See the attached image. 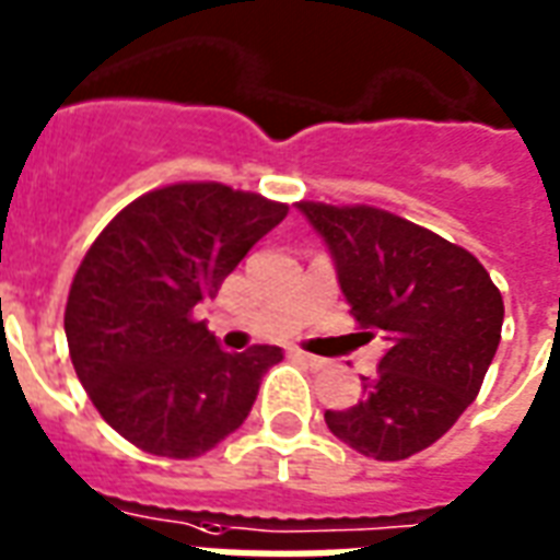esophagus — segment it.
Masks as SVG:
<instances>
[{
  "instance_id": "obj_1",
  "label": "esophagus",
  "mask_w": 560,
  "mask_h": 560,
  "mask_svg": "<svg viewBox=\"0 0 560 560\" xmlns=\"http://www.w3.org/2000/svg\"><path fill=\"white\" fill-rule=\"evenodd\" d=\"M290 355L296 358V361H302V364H305V366H311V370H323V366H326V361H323V358L308 355V352H302V349H293Z\"/></svg>"
}]
</instances>
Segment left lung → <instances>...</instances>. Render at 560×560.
<instances>
[{"label":"left lung","instance_id":"left-lung-1","mask_svg":"<svg viewBox=\"0 0 560 560\" xmlns=\"http://www.w3.org/2000/svg\"><path fill=\"white\" fill-rule=\"evenodd\" d=\"M296 208L326 243L364 337L384 340L364 396L326 411V425L366 458H411L479 396L502 337V293L467 249L402 217L366 205Z\"/></svg>","mask_w":560,"mask_h":560}]
</instances>
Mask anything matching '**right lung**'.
<instances>
[{"mask_svg": "<svg viewBox=\"0 0 560 560\" xmlns=\"http://www.w3.org/2000/svg\"><path fill=\"white\" fill-rule=\"evenodd\" d=\"M284 217L288 205L190 182L105 225L72 279L63 331L114 432L161 458H199L249 417L281 349L225 352L194 311Z\"/></svg>", "mask_w": 560, "mask_h": 560, "instance_id": "1", "label": "right lung"}]
</instances>
